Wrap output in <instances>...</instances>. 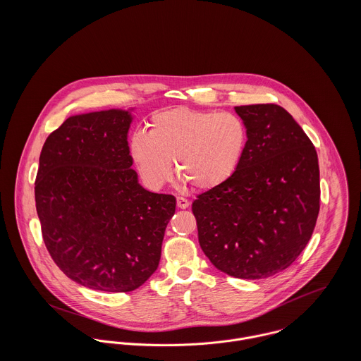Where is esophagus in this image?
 Listing matches in <instances>:
<instances>
[{"mask_svg": "<svg viewBox=\"0 0 361 361\" xmlns=\"http://www.w3.org/2000/svg\"><path fill=\"white\" fill-rule=\"evenodd\" d=\"M176 206L179 207V208H182V209H185V208L189 207V200L185 199V197H178V199H176Z\"/></svg>", "mask_w": 361, "mask_h": 361, "instance_id": "obj_1", "label": "esophagus"}]
</instances>
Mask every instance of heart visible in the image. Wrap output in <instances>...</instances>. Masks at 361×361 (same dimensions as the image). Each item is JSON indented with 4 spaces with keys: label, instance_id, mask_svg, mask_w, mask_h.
<instances>
[{
    "label": "heart",
    "instance_id": "obj_1",
    "mask_svg": "<svg viewBox=\"0 0 361 361\" xmlns=\"http://www.w3.org/2000/svg\"><path fill=\"white\" fill-rule=\"evenodd\" d=\"M247 145V126L236 114L179 106L155 114L149 135L135 133L129 150L149 185L165 183L173 162L182 182L206 192L221 188L236 173Z\"/></svg>",
    "mask_w": 361,
    "mask_h": 361
}]
</instances>
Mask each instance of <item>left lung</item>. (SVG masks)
Listing matches in <instances>:
<instances>
[{"instance_id":"1","label":"left lung","mask_w":361,"mask_h":361,"mask_svg":"<svg viewBox=\"0 0 361 361\" xmlns=\"http://www.w3.org/2000/svg\"><path fill=\"white\" fill-rule=\"evenodd\" d=\"M249 130L236 173L193 202L199 243L219 271L261 279L286 269L309 243L319 212L315 147L276 104L235 106Z\"/></svg>"}]
</instances>
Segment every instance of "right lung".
<instances>
[{
	"label": "right lung",
	"instance_id": "right-lung-1",
	"mask_svg": "<svg viewBox=\"0 0 361 361\" xmlns=\"http://www.w3.org/2000/svg\"><path fill=\"white\" fill-rule=\"evenodd\" d=\"M129 111L68 118L47 137L35 182L44 245L72 281L132 292L154 274L176 199L143 189L132 169Z\"/></svg>",
	"mask_w": 361,
	"mask_h": 361
}]
</instances>
